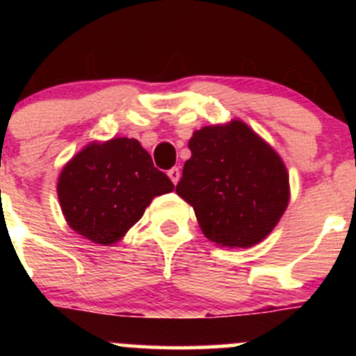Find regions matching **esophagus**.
I'll use <instances>...</instances> for the list:
<instances>
[{
  "mask_svg": "<svg viewBox=\"0 0 356 356\" xmlns=\"http://www.w3.org/2000/svg\"><path fill=\"white\" fill-rule=\"evenodd\" d=\"M167 175H169V179L172 181V184H177L179 179H181V170H179V167H172V169L167 172Z\"/></svg>",
  "mask_w": 356,
  "mask_h": 356,
  "instance_id": "1",
  "label": "esophagus"
}]
</instances>
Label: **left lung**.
Masks as SVG:
<instances>
[{
    "label": "left lung",
    "mask_w": 356,
    "mask_h": 356,
    "mask_svg": "<svg viewBox=\"0 0 356 356\" xmlns=\"http://www.w3.org/2000/svg\"><path fill=\"white\" fill-rule=\"evenodd\" d=\"M177 195L218 246L251 248L268 238L289 202V175L280 154L243 120L207 125L189 140Z\"/></svg>",
    "instance_id": "obj_1"
}]
</instances>
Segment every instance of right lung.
<instances>
[{
	"label": "right lung",
	"instance_id": "1",
	"mask_svg": "<svg viewBox=\"0 0 356 356\" xmlns=\"http://www.w3.org/2000/svg\"><path fill=\"white\" fill-rule=\"evenodd\" d=\"M174 184L137 138L90 142L61 169L56 192L65 220L102 246L117 244L157 195Z\"/></svg>",
	"mask_w": 356,
	"mask_h": 356
}]
</instances>
